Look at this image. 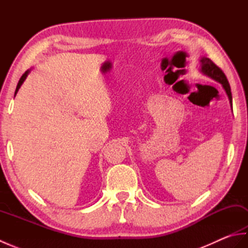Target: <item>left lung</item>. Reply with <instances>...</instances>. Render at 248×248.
Segmentation results:
<instances>
[{
	"mask_svg": "<svg viewBox=\"0 0 248 248\" xmlns=\"http://www.w3.org/2000/svg\"><path fill=\"white\" fill-rule=\"evenodd\" d=\"M200 62H202V73H204L205 76H208L211 78H213V80L217 81V82L222 84L226 93H227V94H228L230 103L232 102V96H231V88H230L227 78H226L223 70L220 69L218 66L215 65L211 60L207 59V57H202V59L200 60Z\"/></svg>",
	"mask_w": 248,
	"mask_h": 248,
	"instance_id": "1",
	"label": "left lung"
}]
</instances>
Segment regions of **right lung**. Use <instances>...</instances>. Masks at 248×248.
Segmentation results:
<instances>
[{
	"label": "right lung",
	"instance_id": "right-lung-1",
	"mask_svg": "<svg viewBox=\"0 0 248 248\" xmlns=\"http://www.w3.org/2000/svg\"><path fill=\"white\" fill-rule=\"evenodd\" d=\"M29 70L28 71H25L24 73H23V75H22V77H21L20 78V80H19V82H18V85H17V88H16V92H15V94L16 93H17V92H18V89L20 88V86L21 85H22V83L24 82V80H25V78H26V77H28V75H29Z\"/></svg>",
	"mask_w": 248,
	"mask_h": 248
}]
</instances>
